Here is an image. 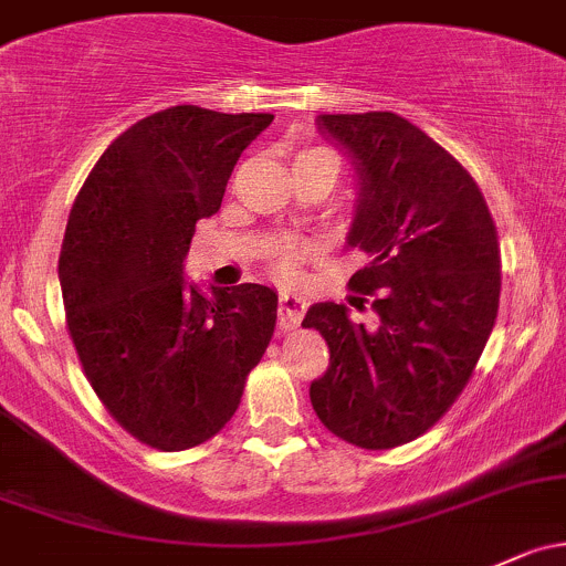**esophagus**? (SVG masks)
<instances>
[{
    "label": "esophagus",
    "instance_id": "esophagus-1",
    "mask_svg": "<svg viewBox=\"0 0 566 566\" xmlns=\"http://www.w3.org/2000/svg\"><path fill=\"white\" fill-rule=\"evenodd\" d=\"M305 310L307 302L302 296L281 294V307H277V324H281V329H296L302 324V318H305Z\"/></svg>",
    "mask_w": 566,
    "mask_h": 566
}]
</instances>
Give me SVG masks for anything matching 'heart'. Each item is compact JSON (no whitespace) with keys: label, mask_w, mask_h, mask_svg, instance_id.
<instances>
[{"label":"heart","mask_w":566,"mask_h":566,"mask_svg":"<svg viewBox=\"0 0 566 566\" xmlns=\"http://www.w3.org/2000/svg\"><path fill=\"white\" fill-rule=\"evenodd\" d=\"M315 150H326V148H310V150H302L300 156H307V154H315ZM310 253V245L305 240H296V237H289V240L277 242L275 251H272V266H275L277 275L283 277H294L296 270L302 266V261L307 259Z\"/></svg>","instance_id":"obj_1"}]
</instances>
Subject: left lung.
Returning a JSON list of instances; mask_svg holds the SVG:
<instances>
[{
    "mask_svg": "<svg viewBox=\"0 0 566 566\" xmlns=\"http://www.w3.org/2000/svg\"><path fill=\"white\" fill-rule=\"evenodd\" d=\"M318 129L354 156L348 245L369 264L350 302L373 296L378 324L334 302L307 310L302 326L329 345L310 402L339 440L388 451L434 427L470 382L500 310V240L472 175L402 115H318Z\"/></svg>",
    "mask_w": 566,
    "mask_h": 566,
    "instance_id": "left-lung-1",
    "label": "left lung"
}]
</instances>
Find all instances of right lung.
<instances>
[{"mask_svg": "<svg viewBox=\"0 0 566 566\" xmlns=\"http://www.w3.org/2000/svg\"><path fill=\"white\" fill-rule=\"evenodd\" d=\"M275 115L178 105L113 139L70 210L59 256L66 332L107 412L159 451L202 446L240 407L277 294L188 289L199 218L221 208L242 150Z\"/></svg>", "mask_w": 566, "mask_h": 566, "instance_id": "obj_1", "label": "right lung"}]
</instances>
